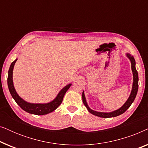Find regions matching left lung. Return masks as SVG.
I'll list each match as a JSON object with an SVG mask.
<instances>
[{
    "instance_id": "8db88e82",
    "label": "left lung",
    "mask_w": 148,
    "mask_h": 148,
    "mask_svg": "<svg viewBox=\"0 0 148 148\" xmlns=\"http://www.w3.org/2000/svg\"><path fill=\"white\" fill-rule=\"evenodd\" d=\"M127 57L129 58V60H131V69H132L133 72V87H132V90H131V94L129 96L128 100L126 101V102L123 104L122 107H121L120 108L118 109V110L113 111V112H97V111L93 110L91 109L90 107L88 106V104H87L86 97H85L84 93L83 92L82 94V100L83 102L86 107L88 109L89 112L92 113V114L96 115L97 116L102 117V118H110V117H115L119 116V115L122 114L123 113H124L125 111H126L127 109H128L131 104L134 101L135 97H136L137 91H138V73H137L136 68H135V58L133 56H131L130 54H127Z\"/></svg>"
}]
</instances>
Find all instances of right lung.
<instances>
[{
  "label": "right lung",
  "instance_id": "obj_1",
  "mask_svg": "<svg viewBox=\"0 0 148 148\" xmlns=\"http://www.w3.org/2000/svg\"><path fill=\"white\" fill-rule=\"evenodd\" d=\"M17 59L12 62L11 66H10L9 73H8V78H7V84L9 87V92L11 93L12 97H13L16 103L23 109L25 112H29L30 114H36V115H44L48 114V113L52 112V111L56 110L60 104L62 103V101L63 100V97L66 92V91L69 90L71 84H69L66 86L64 88L62 89L58 93L57 96L49 103H46V104H32V103H29L25 102L23 100L17 93L16 92L13 86V67L15 65L16 61Z\"/></svg>",
  "mask_w": 148,
  "mask_h": 148
}]
</instances>
